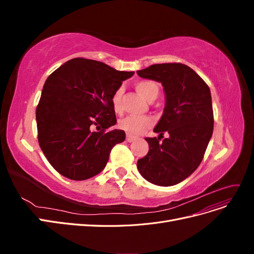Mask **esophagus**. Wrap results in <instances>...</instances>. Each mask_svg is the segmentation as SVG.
Masks as SVG:
<instances>
[{"label":"esophagus","instance_id":"34e87169","mask_svg":"<svg viewBox=\"0 0 254 254\" xmlns=\"http://www.w3.org/2000/svg\"><path fill=\"white\" fill-rule=\"evenodd\" d=\"M135 140H136V136H133V135L127 134V136H126V141H127V142L131 143V142H133V141H135Z\"/></svg>","mask_w":254,"mask_h":254}]
</instances>
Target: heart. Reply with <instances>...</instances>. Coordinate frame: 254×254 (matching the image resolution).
Segmentation results:
<instances>
[{
  "instance_id": "b5f03b06",
  "label": "heart",
  "mask_w": 254,
  "mask_h": 254,
  "mask_svg": "<svg viewBox=\"0 0 254 254\" xmlns=\"http://www.w3.org/2000/svg\"><path fill=\"white\" fill-rule=\"evenodd\" d=\"M135 90L149 102L155 101L160 94L158 83L152 80H141L135 83ZM122 95L123 89L119 88L114 91L111 96V106L113 111L122 113ZM153 121L149 117H127L119 123V128L130 135L141 134L146 129L151 127Z\"/></svg>"
}]
</instances>
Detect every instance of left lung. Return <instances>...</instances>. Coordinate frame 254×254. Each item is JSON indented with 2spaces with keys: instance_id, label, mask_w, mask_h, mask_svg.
Returning <instances> with one entry per match:
<instances>
[{
  "instance_id": "left-lung-1",
  "label": "left lung",
  "mask_w": 254,
  "mask_h": 254,
  "mask_svg": "<svg viewBox=\"0 0 254 254\" xmlns=\"http://www.w3.org/2000/svg\"><path fill=\"white\" fill-rule=\"evenodd\" d=\"M136 73L162 83L166 96L164 113L153 130L160 135L145 137L149 150L137 160V170L156 186H175L196 171L212 136L210 88L194 70L179 63L152 64ZM165 132L169 137L164 139Z\"/></svg>"
}]
</instances>
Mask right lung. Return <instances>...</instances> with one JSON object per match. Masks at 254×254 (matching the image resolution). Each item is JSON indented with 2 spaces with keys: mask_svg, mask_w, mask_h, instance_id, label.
Segmentation results:
<instances>
[{
  "mask_svg": "<svg viewBox=\"0 0 254 254\" xmlns=\"http://www.w3.org/2000/svg\"><path fill=\"white\" fill-rule=\"evenodd\" d=\"M132 75L74 58L45 80L36 109L38 142L60 175L91 178L104 170L114 146L125 141V131L111 128L117 123L111 96Z\"/></svg>",
  "mask_w": 254,
  "mask_h": 254,
  "instance_id": "right-lung-1",
  "label": "right lung"
}]
</instances>
